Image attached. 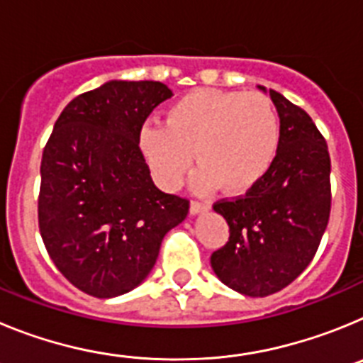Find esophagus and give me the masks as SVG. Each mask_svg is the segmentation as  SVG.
<instances>
[{"mask_svg":"<svg viewBox=\"0 0 363 363\" xmlns=\"http://www.w3.org/2000/svg\"><path fill=\"white\" fill-rule=\"evenodd\" d=\"M211 209V203L209 201H191V214L192 216H196V214L201 213H207Z\"/></svg>","mask_w":363,"mask_h":363,"instance_id":"1","label":"esophagus"}]
</instances>
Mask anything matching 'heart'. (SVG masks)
<instances>
[{"label":"heart","mask_w":363,"mask_h":363,"mask_svg":"<svg viewBox=\"0 0 363 363\" xmlns=\"http://www.w3.org/2000/svg\"><path fill=\"white\" fill-rule=\"evenodd\" d=\"M138 145L165 189H176L192 165L198 191L216 185L245 194L264 179L280 147V118L262 94L196 89L176 99L165 125H143Z\"/></svg>","instance_id":"heart-1"}]
</instances>
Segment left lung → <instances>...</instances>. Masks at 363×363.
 <instances>
[{
  "mask_svg": "<svg viewBox=\"0 0 363 363\" xmlns=\"http://www.w3.org/2000/svg\"><path fill=\"white\" fill-rule=\"evenodd\" d=\"M271 96L280 118V147L264 179L243 198L214 203L229 223V242L211 267L230 289L262 298L306 271L331 213V160L327 143L303 108L280 92Z\"/></svg>",
  "mask_w": 363,
  "mask_h": 363,
  "instance_id": "left-lung-1",
  "label": "left lung"
}]
</instances>
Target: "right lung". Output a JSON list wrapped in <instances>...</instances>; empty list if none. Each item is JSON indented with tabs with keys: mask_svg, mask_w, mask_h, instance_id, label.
Segmentation results:
<instances>
[{
	"mask_svg": "<svg viewBox=\"0 0 363 363\" xmlns=\"http://www.w3.org/2000/svg\"><path fill=\"white\" fill-rule=\"evenodd\" d=\"M160 82L112 79L74 98L41 158L40 233L63 277L83 293L114 298L152 271L162 240L189 201L154 185L138 136L171 98Z\"/></svg>",
	"mask_w": 363,
	"mask_h": 363,
	"instance_id": "obj_1",
	"label": "right lung"
}]
</instances>
